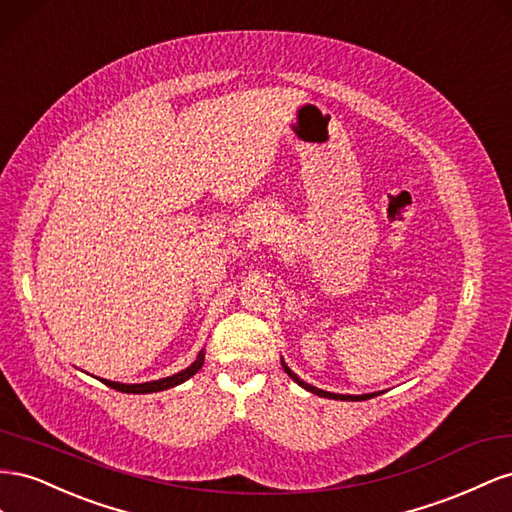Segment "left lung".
Returning a JSON list of instances; mask_svg holds the SVG:
<instances>
[{
  "label": "left lung",
  "mask_w": 512,
  "mask_h": 512,
  "mask_svg": "<svg viewBox=\"0 0 512 512\" xmlns=\"http://www.w3.org/2000/svg\"><path fill=\"white\" fill-rule=\"evenodd\" d=\"M283 369H285V373L294 379L296 384H300L304 390H309V392H313V394H317V397H326V399H339V401H367V399H371V397H375V394H358V397H354V394H332V392H326V390H319V388H315V386H311V384H306V382H302V379L291 371L287 364L283 362Z\"/></svg>",
  "instance_id": "8db88e82"
}]
</instances>
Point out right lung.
I'll return each mask as SVG.
<instances>
[{"mask_svg": "<svg viewBox=\"0 0 512 512\" xmlns=\"http://www.w3.org/2000/svg\"><path fill=\"white\" fill-rule=\"evenodd\" d=\"M203 364V352H199L197 360L191 364V367H186L184 371L175 373L171 377H165V379H156V382H148V384H118V382H109V379H100V382H105L109 388L113 390H120V392H130V394H148V392H160V390H167V388H173L178 386L182 382H186L188 377H193Z\"/></svg>", "mask_w": 512, "mask_h": 512, "instance_id": "obj_1", "label": "right lung"}]
</instances>
